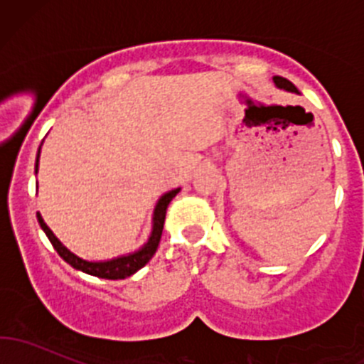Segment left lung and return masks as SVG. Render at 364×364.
Segmentation results:
<instances>
[{
  "mask_svg": "<svg viewBox=\"0 0 364 364\" xmlns=\"http://www.w3.org/2000/svg\"><path fill=\"white\" fill-rule=\"evenodd\" d=\"M273 82L277 84V87H280V90L291 91V93H297V87L294 86V84L291 82V80H287V79H285V77L274 75V77H273Z\"/></svg>",
  "mask_w": 364,
  "mask_h": 364,
  "instance_id": "left-lung-1",
  "label": "left lung"
}]
</instances>
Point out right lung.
I'll list each match as a JSON object with an SVG mask.
<instances>
[{
    "mask_svg": "<svg viewBox=\"0 0 364 364\" xmlns=\"http://www.w3.org/2000/svg\"><path fill=\"white\" fill-rule=\"evenodd\" d=\"M38 159H40V148H38V155H36V164H35V174L38 172ZM179 188L171 190V192L164 193L160 197L159 204H156L155 213H153V230L151 236H149L148 243L144 247L139 248L137 252L134 253H127V255L116 257V259L111 260H98V262H93V260H84L80 257H77L75 253H72L54 236L53 230L47 227V223L43 222L42 215L36 213V218H38L40 227L46 232V236L49 237V241L53 243L54 250L60 253L61 259L65 262H68L73 269H79L82 273L91 274V277H98V278H105V280H123V278L132 277L134 273H137L141 267H144L146 264L149 262L153 255H155L156 248H159L160 240H161V230H164V222H165V213H167V205L178 196Z\"/></svg>",
    "mask_w": 364,
    "mask_h": 364,
    "instance_id": "obj_1",
    "label": "right lung"
}]
</instances>
